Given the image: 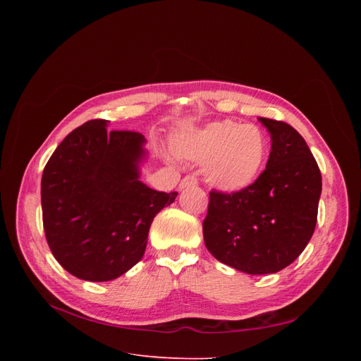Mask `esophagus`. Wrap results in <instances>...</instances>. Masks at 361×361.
I'll return each instance as SVG.
<instances>
[{
    "label": "esophagus",
    "mask_w": 361,
    "mask_h": 361,
    "mask_svg": "<svg viewBox=\"0 0 361 361\" xmlns=\"http://www.w3.org/2000/svg\"><path fill=\"white\" fill-rule=\"evenodd\" d=\"M197 185V179L194 176H185L180 183H179V190H185V188H190V187H195Z\"/></svg>",
    "instance_id": "esophagus-1"
}]
</instances>
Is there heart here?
Here are the masks:
<instances>
[{
  "label": "heart",
  "mask_w": 361,
  "mask_h": 361,
  "mask_svg": "<svg viewBox=\"0 0 361 361\" xmlns=\"http://www.w3.org/2000/svg\"><path fill=\"white\" fill-rule=\"evenodd\" d=\"M173 150L185 161L204 164V178L212 188L239 192L260 176L269 146L264 130L255 125L216 120L174 135Z\"/></svg>",
  "instance_id": "1"
}]
</instances>
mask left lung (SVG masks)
<instances>
[{
    "mask_svg": "<svg viewBox=\"0 0 361 361\" xmlns=\"http://www.w3.org/2000/svg\"><path fill=\"white\" fill-rule=\"evenodd\" d=\"M271 134L267 169L244 191H212L203 221L207 251L247 274H274L297 259L314 232L322 179L290 125L259 117Z\"/></svg>",
    "mask_w": 361,
    "mask_h": 361,
    "instance_id": "1",
    "label": "left lung"
}]
</instances>
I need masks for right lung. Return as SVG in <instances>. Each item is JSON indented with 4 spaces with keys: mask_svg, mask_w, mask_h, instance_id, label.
Instances as JSON below:
<instances>
[{
    "mask_svg": "<svg viewBox=\"0 0 361 361\" xmlns=\"http://www.w3.org/2000/svg\"><path fill=\"white\" fill-rule=\"evenodd\" d=\"M108 120L73 129L42 174L43 228L54 257L72 276L110 281L141 260L155 215L178 192L140 180L146 138L108 133Z\"/></svg>",
    "mask_w": 361,
    "mask_h": 361,
    "instance_id": "obj_1",
    "label": "right lung"
}]
</instances>
